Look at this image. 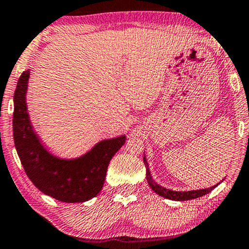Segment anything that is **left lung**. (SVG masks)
<instances>
[{
    "label": "left lung",
    "mask_w": 249,
    "mask_h": 249,
    "mask_svg": "<svg viewBox=\"0 0 249 249\" xmlns=\"http://www.w3.org/2000/svg\"><path fill=\"white\" fill-rule=\"evenodd\" d=\"M144 163L146 166V179H147L148 185L151 188L154 190V192L158 194V195L164 197V198L171 199V200H189V199H194V198H198V197H202L206 194H209L211 190L215 188V187L219 185L216 183L215 186L210 187V188H205V189H197V190H189V192H176V190H171L168 188H164L159 183H156L154 180H153L151 172H149V168H148V163L147 160L144 156Z\"/></svg>",
    "instance_id": "obj_1"
}]
</instances>
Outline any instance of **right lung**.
Wrapping results in <instances>:
<instances>
[{
  "label": "right lung",
  "instance_id": "obj_1",
  "mask_svg": "<svg viewBox=\"0 0 249 249\" xmlns=\"http://www.w3.org/2000/svg\"><path fill=\"white\" fill-rule=\"evenodd\" d=\"M30 71H23L15 91L13 139L26 175L40 192L63 203H83L101 192L111 159L124 144L125 136L97 142L78 159L51 154L29 120L26 103Z\"/></svg>",
  "mask_w": 249,
  "mask_h": 249
}]
</instances>
